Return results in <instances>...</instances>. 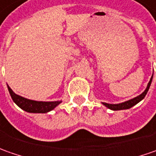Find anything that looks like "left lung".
Segmentation results:
<instances>
[{
  "label": "left lung",
  "instance_id": "8db88e82",
  "mask_svg": "<svg viewBox=\"0 0 156 156\" xmlns=\"http://www.w3.org/2000/svg\"><path fill=\"white\" fill-rule=\"evenodd\" d=\"M152 78H153V76H152L151 78H150V81L148 82V86H147L146 90L142 92V94L140 95V96H138V97H136V98H133V99L129 100V101L124 102V103L118 104V105H110V104H106V103H103V105H105L107 108H109V109H110V110H127V109L131 108V107H133L134 105H136V104H138L140 101H142V100L145 98V96H146L147 92H148V89H149V87H150V84H151V82H152Z\"/></svg>",
  "mask_w": 156,
  "mask_h": 156
}]
</instances>
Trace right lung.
I'll return each instance as SVG.
<instances>
[{"mask_svg": "<svg viewBox=\"0 0 156 156\" xmlns=\"http://www.w3.org/2000/svg\"><path fill=\"white\" fill-rule=\"evenodd\" d=\"M8 91L10 93V96L16 105L21 108L25 111H27L30 113H46L50 110H53L57 105H59L61 101L57 102H38L34 100L27 99L25 98H22L19 95L15 94L12 89L8 85Z\"/></svg>", "mask_w": 156, "mask_h": 156, "instance_id": "obj_1", "label": "right lung"}]
</instances>
